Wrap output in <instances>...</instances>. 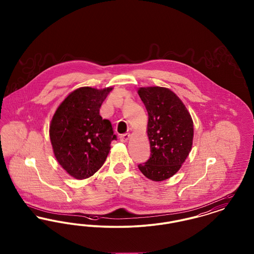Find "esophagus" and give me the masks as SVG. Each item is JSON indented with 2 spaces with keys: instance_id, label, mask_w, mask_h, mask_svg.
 Instances as JSON below:
<instances>
[{
  "instance_id": "esophagus-1",
  "label": "esophagus",
  "mask_w": 254,
  "mask_h": 254,
  "mask_svg": "<svg viewBox=\"0 0 254 254\" xmlns=\"http://www.w3.org/2000/svg\"><path fill=\"white\" fill-rule=\"evenodd\" d=\"M120 139H121L122 142H127L129 139V134L128 133L122 134L121 136H120Z\"/></svg>"
}]
</instances>
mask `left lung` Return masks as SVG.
Listing matches in <instances>:
<instances>
[{
    "instance_id": "1",
    "label": "left lung",
    "mask_w": 254,
    "mask_h": 254,
    "mask_svg": "<svg viewBox=\"0 0 254 254\" xmlns=\"http://www.w3.org/2000/svg\"><path fill=\"white\" fill-rule=\"evenodd\" d=\"M138 94L148 114L150 157L138 168L146 178L164 181L173 176L188 157L193 139V122L179 97L161 86L141 87Z\"/></svg>"
}]
</instances>
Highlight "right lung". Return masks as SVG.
Listing matches in <instances>:
<instances>
[{"instance_id":"add662e5","label":"right lung","mask_w":254,"mask_h":254,"mask_svg":"<svg viewBox=\"0 0 254 254\" xmlns=\"http://www.w3.org/2000/svg\"><path fill=\"white\" fill-rule=\"evenodd\" d=\"M111 87H80L56 110L49 127L54 155L69 175L82 180L100 169L116 140L111 123L103 120L100 108Z\"/></svg>"}]
</instances>
